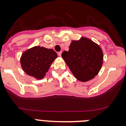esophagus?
<instances>
[{
    "instance_id": "obj_1",
    "label": "esophagus",
    "mask_w": 126,
    "mask_h": 126,
    "mask_svg": "<svg viewBox=\"0 0 126 126\" xmlns=\"http://www.w3.org/2000/svg\"><path fill=\"white\" fill-rule=\"evenodd\" d=\"M61 53H62V52H61V51H60V52H58V56H61Z\"/></svg>"
}]
</instances>
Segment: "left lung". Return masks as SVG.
Here are the masks:
<instances>
[{"label":"left lung","mask_w":126,"mask_h":126,"mask_svg":"<svg viewBox=\"0 0 126 126\" xmlns=\"http://www.w3.org/2000/svg\"><path fill=\"white\" fill-rule=\"evenodd\" d=\"M61 56L76 79L89 81L98 74L102 65L103 54L99 45L85 38L72 41L68 51Z\"/></svg>","instance_id":"8db88e82"}]
</instances>
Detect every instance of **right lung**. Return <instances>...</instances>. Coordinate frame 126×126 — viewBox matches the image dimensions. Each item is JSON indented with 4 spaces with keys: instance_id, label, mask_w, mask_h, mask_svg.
<instances>
[{
    "instance_id": "obj_1",
    "label": "right lung",
    "mask_w": 126,
    "mask_h": 126,
    "mask_svg": "<svg viewBox=\"0 0 126 126\" xmlns=\"http://www.w3.org/2000/svg\"><path fill=\"white\" fill-rule=\"evenodd\" d=\"M57 57L56 52L52 49L36 46L24 52L20 62L26 74L40 79L45 76Z\"/></svg>"
}]
</instances>
